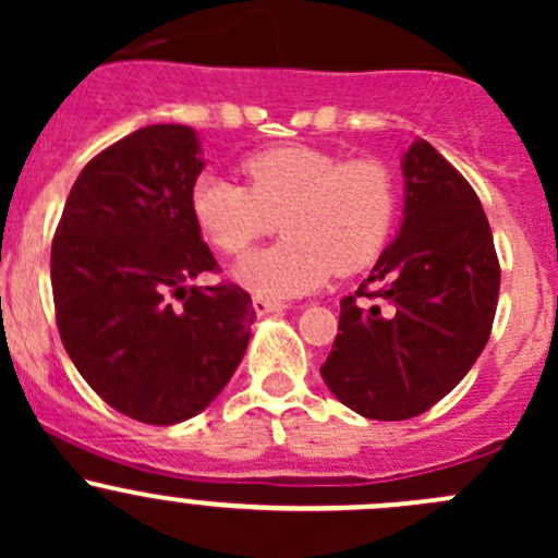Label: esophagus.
I'll list each match as a JSON object with an SVG mask.
<instances>
[{
  "label": "esophagus",
  "instance_id": "1",
  "mask_svg": "<svg viewBox=\"0 0 558 558\" xmlns=\"http://www.w3.org/2000/svg\"><path fill=\"white\" fill-rule=\"evenodd\" d=\"M286 305H280V302L275 300H264V296H253V311L258 315H267V313H280Z\"/></svg>",
  "mask_w": 558,
  "mask_h": 558
}]
</instances>
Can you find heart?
Instances as JSON below:
<instances>
[{"mask_svg": "<svg viewBox=\"0 0 558 558\" xmlns=\"http://www.w3.org/2000/svg\"><path fill=\"white\" fill-rule=\"evenodd\" d=\"M247 189L205 172L189 205L210 245L240 256L283 229L286 240L245 256L232 278L264 300H291L318 289L331 269L351 275L384 251L393 223V183L373 159L342 161L311 145L253 154Z\"/></svg>", "mask_w": 558, "mask_h": 558, "instance_id": "1", "label": "heart"}]
</instances>
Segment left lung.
<instances>
[{"instance_id":"obj_1","label":"left lung","mask_w":558,"mask_h":558,"mask_svg":"<svg viewBox=\"0 0 558 558\" xmlns=\"http://www.w3.org/2000/svg\"><path fill=\"white\" fill-rule=\"evenodd\" d=\"M402 178L397 238L356 291L381 300L340 302V335L320 367L345 408L375 421L413 418L451 393L486 348L499 296L492 227L472 185L421 137L404 150Z\"/></svg>"}]
</instances>
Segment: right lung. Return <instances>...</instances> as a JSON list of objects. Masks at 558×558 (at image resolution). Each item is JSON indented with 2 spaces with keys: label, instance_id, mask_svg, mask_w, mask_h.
<instances>
[{
  "label": "right lung",
  "instance_id": "add662e5",
  "mask_svg": "<svg viewBox=\"0 0 558 558\" xmlns=\"http://www.w3.org/2000/svg\"><path fill=\"white\" fill-rule=\"evenodd\" d=\"M202 170L191 126L137 129L83 167L50 247L56 324L72 364L110 408L143 424L202 413L243 362L256 318L240 286L185 289L216 269L189 205Z\"/></svg>",
  "mask_w": 558,
  "mask_h": 558
}]
</instances>
